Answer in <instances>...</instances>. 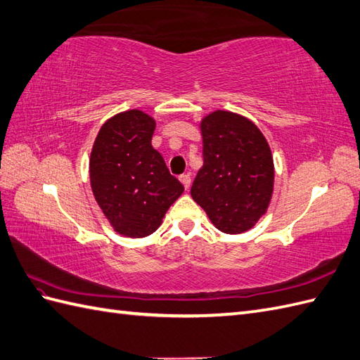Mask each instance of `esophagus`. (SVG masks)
Instances as JSON below:
<instances>
[{"label": "esophagus", "mask_w": 360, "mask_h": 360, "mask_svg": "<svg viewBox=\"0 0 360 360\" xmlns=\"http://www.w3.org/2000/svg\"><path fill=\"white\" fill-rule=\"evenodd\" d=\"M179 181L182 182V186H184V188H186V190H188V187H190V182H191V178H190V174H181V176H179Z\"/></svg>", "instance_id": "34e87169"}]
</instances>
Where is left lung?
Wrapping results in <instances>:
<instances>
[{"mask_svg": "<svg viewBox=\"0 0 360 360\" xmlns=\"http://www.w3.org/2000/svg\"><path fill=\"white\" fill-rule=\"evenodd\" d=\"M202 158L191 198L229 235L247 231L266 212L274 167L269 142L244 116L218 110L200 122Z\"/></svg>", "mask_w": 360, "mask_h": 360, "instance_id": "1", "label": "left lung"}]
</instances>
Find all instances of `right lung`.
Returning a JSON list of instances; mask_svg holds the SVG:
<instances>
[{
    "label": "right lung",
    "instance_id": "obj_1",
    "mask_svg": "<svg viewBox=\"0 0 360 360\" xmlns=\"http://www.w3.org/2000/svg\"><path fill=\"white\" fill-rule=\"evenodd\" d=\"M155 120L141 110L104 122L90 155V184L98 205L120 235L144 238L160 227L184 191L152 147Z\"/></svg>",
    "mask_w": 360,
    "mask_h": 360
}]
</instances>
